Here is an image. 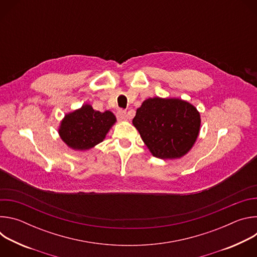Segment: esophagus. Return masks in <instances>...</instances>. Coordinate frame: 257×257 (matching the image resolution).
Here are the masks:
<instances>
[{
    "label": "esophagus",
    "mask_w": 257,
    "mask_h": 257,
    "mask_svg": "<svg viewBox=\"0 0 257 257\" xmlns=\"http://www.w3.org/2000/svg\"><path fill=\"white\" fill-rule=\"evenodd\" d=\"M117 118L120 120V121H126L128 118H127V114L125 111H122V109H120V111L117 112Z\"/></svg>",
    "instance_id": "esophagus-1"
}]
</instances>
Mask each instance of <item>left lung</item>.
I'll list each match as a JSON object with an SVG mask.
<instances>
[{"label": "left lung", "mask_w": 257, "mask_h": 257, "mask_svg": "<svg viewBox=\"0 0 257 257\" xmlns=\"http://www.w3.org/2000/svg\"><path fill=\"white\" fill-rule=\"evenodd\" d=\"M132 123L154 157L173 160L192 149L201 119L197 108L186 100L156 96L142 102Z\"/></svg>", "instance_id": "obj_1"}]
</instances>
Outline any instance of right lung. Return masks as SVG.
<instances>
[{
    "label": "right lung",
    "instance_id": "right-lung-1",
    "mask_svg": "<svg viewBox=\"0 0 257 257\" xmlns=\"http://www.w3.org/2000/svg\"><path fill=\"white\" fill-rule=\"evenodd\" d=\"M117 122L111 111L99 112L85 103L65 115L59 127L61 139L74 151H88L100 143Z\"/></svg>",
    "mask_w": 257,
    "mask_h": 257
}]
</instances>
